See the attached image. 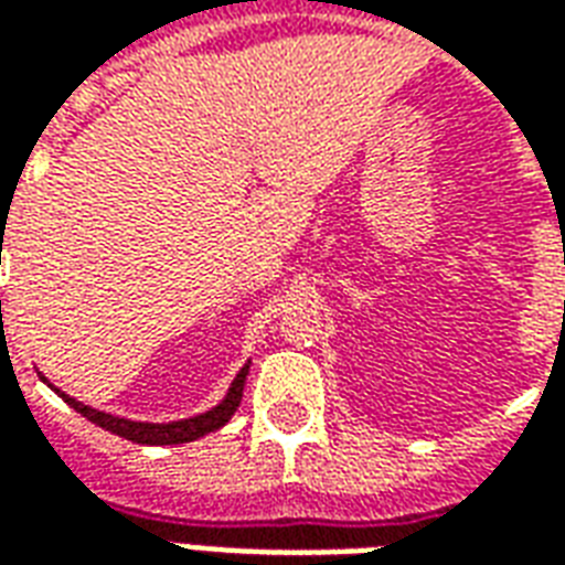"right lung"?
Returning <instances> with one entry per match:
<instances>
[{"label": "right lung", "instance_id": "right-lung-1", "mask_svg": "<svg viewBox=\"0 0 565 565\" xmlns=\"http://www.w3.org/2000/svg\"><path fill=\"white\" fill-rule=\"evenodd\" d=\"M2 306V302H0ZM245 379H247V366L235 375L233 387L230 393L223 396L221 405H214L211 412L196 417H184V420H172V424H141V420H127V417H115V415H105V412H96L90 405L78 403V399H72L63 391H56L54 384H47V387H54L63 399H66L78 415H84L90 424L103 426L108 433H115L120 438H129V441H136V445H184V441H196V438L209 436L214 429H221L230 417L235 415V408L242 403V393H245ZM42 381H47L42 375Z\"/></svg>", "mask_w": 565, "mask_h": 565}]
</instances>
